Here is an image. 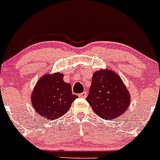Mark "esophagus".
I'll return each instance as SVG.
<instances>
[{"label": "esophagus", "mask_w": 160, "mask_h": 160, "mask_svg": "<svg viewBox=\"0 0 160 160\" xmlns=\"http://www.w3.org/2000/svg\"><path fill=\"white\" fill-rule=\"evenodd\" d=\"M78 97L82 98H87V92H86V91H84V92L81 93V94H79Z\"/></svg>", "instance_id": "esophagus-1"}]
</instances>
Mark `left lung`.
Masks as SVG:
<instances>
[{"label":"left lung","instance_id":"8db88e82","mask_svg":"<svg viewBox=\"0 0 160 160\" xmlns=\"http://www.w3.org/2000/svg\"><path fill=\"white\" fill-rule=\"evenodd\" d=\"M130 97L122 79L108 70L94 73L87 98L94 113L106 120L114 119L129 107Z\"/></svg>","mask_w":160,"mask_h":160}]
</instances>
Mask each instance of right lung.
<instances>
[{
    "instance_id": "1",
    "label": "right lung",
    "mask_w": 160,
    "mask_h": 160,
    "mask_svg": "<svg viewBox=\"0 0 160 160\" xmlns=\"http://www.w3.org/2000/svg\"><path fill=\"white\" fill-rule=\"evenodd\" d=\"M77 98L72 94L70 83L63 81L62 74L56 73L38 80L31 101L36 112L46 119L54 120L64 115Z\"/></svg>"
}]
</instances>
